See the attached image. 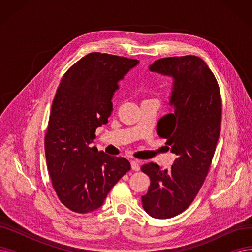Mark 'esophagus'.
<instances>
[{"label":"esophagus","mask_w":252,"mask_h":252,"mask_svg":"<svg viewBox=\"0 0 252 252\" xmlns=\"http://www.w3.org/2000/svg\"><path fill=\"white\" fill-rule=\"evenodd\" d=\"M130 165H131V168H133V170H140V161L137 160V159H134L130 161Z\"/></svg>","instance_id":"obj_1"}]
</instances>
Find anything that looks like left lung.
<instances>
[{
    "label": "left lung",
    "mask_w": 252,
    "mask_h": 252,
    "mask_svg": "<svg viewBox=\"0 0 252 252\" xmlns=\"http://www.w3.org/2000/svg\"><path fill=\"white\" fill-rule=\"evenodd\" d=\"M149 69L174 78V112L160 118L157 131L177 158L168 170L153 162L141 167L151 181L142 203L152 218L170 219L189 207L208 174L220 131L221 98L214 73L197 56L161 58Z\"/></svg>",
    "instance_id": "1"
}]
</instances>
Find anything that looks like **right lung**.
Wrapping results in <instances>:
<instances>
[{
  "label": "right lung",
  "mask_w": 252,
  "mask_h": 252,
  "mask_svg": "<svg viewBox=\"0 0 252 252\" xmlns=\"http://www.w3.org/2000/svg\"><path fill=\"white\" fill-rule=\"evenodd\" d=\"M137 59L94 52L65 72L52 104L45 153L59 200L77 214L98 209L130 169L124 157L91 147L97 127L107 124L118 82Z\"/></svg>",
  "instance_id": "1"
}]
</instances>
